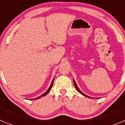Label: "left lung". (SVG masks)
Here are the masks:
<instances>
[{
	"label": "left lung",
	"mask_w": 125,
	"mask_h": 125,
	"mask_svg": "<svg viewBox=\"0 0 125 125\" xmlns=\"http://www.w3.org/2000/svg\"><path fill=\"white\" fill-rule=\"evenodd\" d=\"M73 82H74V86H75V88H76V90H77V91H79V93H81V94H82L83 95H84V96H86V97H88V96H86V95H85L84 94V93H82V92H81V91H80V90H79V88H78V86H77V85H76V82H75V81H74V80H73Z\"/></svg>",
	"instance_id": "obj_1"
}]
</instances>
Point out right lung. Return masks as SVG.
I'll use <instances>...</instances> for the list:
<instances>
[{
  "instance_id": "add662e5",
  "label": "right lung",
  "mask_w": 125,
  "mask_h": 125,
  "mask_svg": "<svg viewBox=\"0 0 125 125\" xmlns=\"http://www.w3.org/2000/svg\"><path fill=\"white\" fill-rule=\"evenodd\" d=\"M54 79H53L52 81V83H51V86H50V87H49V89H47V91H46V92L44 93L43 94H42L41 96H40L37 97V98H34V99H33V100H37V99H39V98H40L41 97H42V96H46V94H47L48 93H49V91H50V90H51V89L52 87V84H53V81H54Z\"/></svg>"
}]
</instances>
